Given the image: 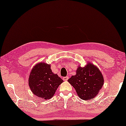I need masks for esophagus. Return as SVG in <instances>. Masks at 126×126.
<instances>
[{"mask_svg":"<svg viewBox=\"0 0 126 126\" xmlns=\"http://www.w3.org/2000/svg\"><path fill=\"white\" fill-rule=\"evenodd\" d=\"M69 79V77L68 76H66V77H64L63 78V79L64 80V81H67V80Z\"/></svg>","mask_w":126,"mask_h":126,"instance_id":"1","label":"esophagus"}]
</instances>
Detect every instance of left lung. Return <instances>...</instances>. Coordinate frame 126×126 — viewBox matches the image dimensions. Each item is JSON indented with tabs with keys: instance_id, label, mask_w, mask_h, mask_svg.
I'll use <instances>...</instances> for the list:
<instances>
[{
	"instance_id": "1",
	"label": "left lung",
	"mask_w": 126,
	"mask_h": 126,
	"mask_svg": "<svg viewBox=\"0 0 126 126\" xmlns=\"http://www.w3.org/2000/svg\"><path fill=\"white\" fill-rule=\"evenodd\" d=\"M68 81L75 89L80 98L88 100L95 97L103 85L104 79L100 70L91 63L77 68L76 75Z\"/></svg>"
}]
</instances>
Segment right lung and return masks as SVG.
Here are the masks:
<instances>
[{"instance_id": "add662e5", "label": "right lung", "mask_w": 126, "mask_h": 126, "mask_svg": "<svg viewBox=\"0 0 126 126\" xmlns=\"http://www.w3.org/2000/svg\"><path fill=\"white\" fill-rule=\"evenodd\" d=\"M50 65L40 63L32 69L29 78V85L32 92L42 99L51 98L63 81L54 74Z\"/></svg>"}]
</instances>
